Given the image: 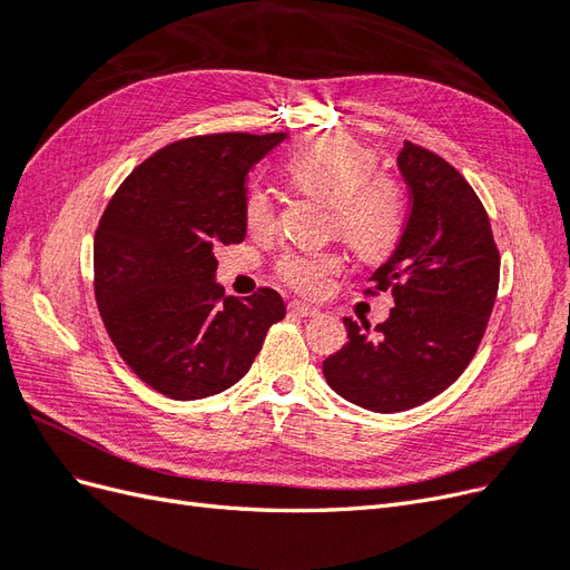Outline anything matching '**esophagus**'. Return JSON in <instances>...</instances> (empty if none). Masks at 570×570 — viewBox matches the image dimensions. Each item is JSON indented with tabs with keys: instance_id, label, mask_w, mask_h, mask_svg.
Returning <instances> with one entry per match:
<instances>
[{
	"instance_id": "34e87169",
	"label": "esophagus",
	"mask_w": 570,
	"mask_h": 570,
	"mask_svg": "<svg viewBox=\"0 0 570 570\" xmlns=\"http://www.w3.org/2000/svg\"><path fill=\"white\" fill-rule=\"evenodd\" d=\"M289 312H292V314H297V316H302V318H314V316H318V314H321L316 306H312V304H304V302H289Z\"/></svg>"
}]
</instances>
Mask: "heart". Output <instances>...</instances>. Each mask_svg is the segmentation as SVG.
<instances>
[{
    "instance_id": "heart-1",
    "label": "heart",
    "mask_w": 570,
    "mask_h": 570,
    "mask_svg": "<svg viewBox=\"0 0 570 570\" xmlns=\"http://www.w3.org/2000/svg\"><path fill=\"white\" fill-rule=\"evenodd\" d=\"M287 174L299 193L331 204V228L358 258L377 264L400 245L406 189L400 178L377 170V154L371 147L342 132L316 135L292 151ZM243 214L254 235L275 226L273 202L262 187L249 189ZM275 273L302 295H323L342 273V258L335 252H289Z\"/></svg>"
}]
</instances>
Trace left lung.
Wrapping results in <instances>:
<instances>
[{
	"instance_id": "8db88e82",
	"label": "left lung",
	"mask_w": 570,
	"mask_h": 570,
	"mask_svg": "<svg viewBox=\"0 0 570 570\" xmlns=\"http://www.w3.org/2000/svg\"><path fill=\"white\" fill-rule=\"evenodd\" d=\"M411 209L400 245L366 295L392 292L394 306L371 333L344 318L350 342L323 361L344 400L377 413L433 400L471 364L499 289V249L485 206L459 170L421 145L400 157Z\"/></svg>"
}]
</instances>
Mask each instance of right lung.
Segmentation results:
<instances>
[{
	"mask_svg": "<svg viewBox=\"0 0 570 570\" xmlns=\"http://www.w3.org/2000/svg\"><path fill=\"white\" fill-rule=\"evenodd\" d=\"M287 132L176 140L120 183L95 233V299L120 358L170 400L235 385L283 321L278 292L226 297L218 245L245 239L247 176Z\"/></svg>",
	"mask_w": 570,
	"mask_h": 570,
	"instance_id": "right-lung-1",
	"label": "right lung"
}]
</instances>
